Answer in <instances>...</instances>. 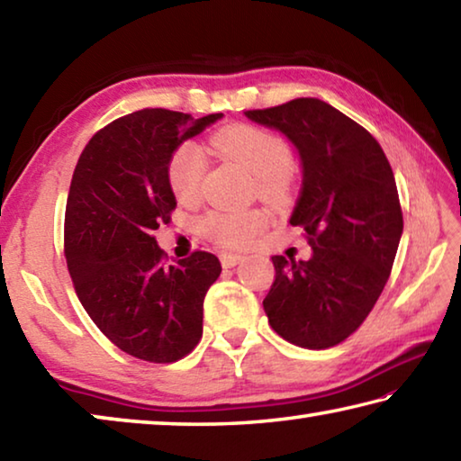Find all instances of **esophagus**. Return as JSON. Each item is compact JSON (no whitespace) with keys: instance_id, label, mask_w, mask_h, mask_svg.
Wrapping results in <instances>:
<instances>
[{"instance_id":"esophagus-1","label":"esophagus","mask_w":461,"mask_h":461,"mask_svg":"<svg viewBox=\"0 0 461 461\" xmlns=\"http://www.w3.org/2000/svg\"><path fill=\"white\" fill-rule=\"evenodd\" d=\"M240 262H244V256H240V254H223L221 256L223 268H233V267H238Z\"/></svg>"}]
</instances>
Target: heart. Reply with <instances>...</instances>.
I'll use <instances>...</instances> for the list:
<instances>
[{"instance_id":"b5f03b06","label":"heart","mask_w":461,"mask_h":461,"mask_svg":"<svg viewBox=\"0 0 461 461\" xmlns=\"http://www.w3.org/2000/svg\"><path fill=\"white\" fill-rule=\"evenodd\" d=\"M215 152L244 165L256 175L258 191L267 199H285L291 185L293 152L283 138L256 126H230L209 140ZM207 170V154L197 142H183L170 156L167 176L175 197L191 203L199 197ZM270 215L264 209L212 212L203 220V233L225 248L248 246L268 228Z\"/></svg>"}]
</instances>
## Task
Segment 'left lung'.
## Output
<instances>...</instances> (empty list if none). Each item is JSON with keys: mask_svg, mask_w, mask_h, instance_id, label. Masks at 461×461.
I'll list each match as a JSON object with an SVG mask.
<instances>
[{"mask_svg": "<svg viewBox=\"0 0 461 461\" xmlns=\"http://www.w3.org/2000/svg\"><path fill=\"white\" fill-rule=\"evenodd\" d=\"M293 144L303 185L291 225L307 231L309 260L272 256L264 311L280 338L307 349L338 346L378 301L402 236L394 175L380 144L313 97L244 112Z\"/></svg>", "mask_w": 461, "mask_h": 461, "instance_id": "8db88e82", "label": "left lung"}]
</instances>
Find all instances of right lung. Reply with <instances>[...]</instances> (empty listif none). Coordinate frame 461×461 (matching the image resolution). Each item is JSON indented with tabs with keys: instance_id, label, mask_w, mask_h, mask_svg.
Wrapping results in <instances>:
<instances>
[{
	"instance_id": "1",
	"label": "right lung",
	"mask_w": 461,
	"mask_h": 461,
	"mask_svg": "<svg viewBox=\"0 0 461 461\" xmlns=\"http://www.w3.org/2000/svg\"><path fill=\"white\" fill-rule=\"evenodd\" d=\"M221 118L142 109L99 130L75 167L65 212L75 291L105 338L140 360L176 362L203 335V299L221 264L194 252L167 267L152 233L176 207L170 156Z\"/></svg>"
}]
</instances>
